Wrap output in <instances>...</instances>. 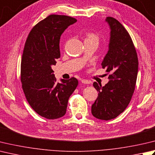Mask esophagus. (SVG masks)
Listing matches in <instances>:
<instances>
[{
	"instance_id": "1",
	"label": "esophagus",
	"mask_w": 155,
	"mask_h": 155,
	"mask_svg": "<svg viewBox=\"0 0 155 155\" xmlns=\"http://www.w3.org/2000/svg\"><path fill=\"white\" fill-rule=\"evenodd\" d=\"M81 83L83 84H89L90 83V82L86 79H81Z\"/></svg>"
}]
</instances>
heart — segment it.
Listing matches in <instances>:
<instances>
[{
  "label": "heart",
  "instance_id": "obj_1",
  "mask_svg": "<svg viewBox=\"0 0 155 155\" xmlns=\"http://www.w3.org/2000/svg\"><path fill=\"white\" fill-rule=\"evenodd\" d=\"M95 41L98 42L99 37L97 35L93 32L87 33L86 38H85V39H84V41Z\"/></svg>",
  "mask_w": 155,
  "mask_h": 155
}]
</instances>
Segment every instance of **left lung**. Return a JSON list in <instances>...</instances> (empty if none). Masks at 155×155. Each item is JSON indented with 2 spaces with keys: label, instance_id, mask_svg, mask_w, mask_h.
Here are the masks:
<instances>
[{
  "label": "left lung",
  "instance_id": "8db88e82",
  "mask_svg": "<svg viewBox=\"0 0 155 155\" xmlns=\"http://www.w3.org/2000/svg\"><path fill=\"white\" fill-rule=\"evenodd\" d=\"M110 28L109 50L101 63L109 75L104 87L96 82L99 92L91 106V113L99 120L114 119L126 110L134 91L138 70L137 53L128 32L119 21L107 17Z\"/></svg>",
  "mask_w": 155,
  "mask_h": 155
}]
</instances>
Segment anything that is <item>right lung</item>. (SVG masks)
Instances as JSON below:
<instances>
[{"label": "right lung", "instance_id": "right-lung-1", "mask_svg": "<svg viewBox=\"0 0 155 155\" xmlns=\"http://www.w3.org/2000/svg\"><path fill=\"white\" fill-rule=\"evenodd\" d=\"M77 19L50 15L33 27L24 47L21 81L25 97L36 113L46 119L64 116L68 99L78 85L74 77L56 83L51 66L60 57V36Z\"/></svg>", "mask_w": 155, "mask_h": 155}]
</instances>
